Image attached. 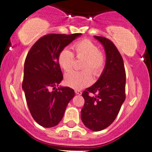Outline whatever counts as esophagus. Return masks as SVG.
<instances>
[{
    "label": "esophagus",
    "mask_w": 152,
    "mask_h": 152,
    "mask_svg": "<svg viewBox=\"0 0 152 152\" xmlns=\"http://www.w3.org/2000/svg\"><path fill=\"white\" fill-rule=\"evenodd\" d=\"M75 93H76V95H82V91L79 90H75Z\"/></svg>",
    "instance_id": "1"
}]
</instances>
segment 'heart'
Wrapping results in <instances>:
<instances>
[{"label": "heart", "mask_w": 152, "mask_h": 152, "mask_svg": "<svg viewBox=\"0 0 152 152\" xmlns=\"http://www.w3.org/2000/svg\"><path fill=\"white\" fill-rule=\"evenodd\" d=\"M73 50L76 56L85 57L82 65V68L88 70L82 71L71 70L65 74V85L71 88L82 89L92 83L93 77L91 73L99 76L103 70L105 65V58L103 53L99 51V47L91 40L87 39H82L76 42L73 45ZM74 55L68 48H63L58 55V63L64 70H70L73 65Z\"/></svg>", "instance_id": "obj_1"}]
</instances>
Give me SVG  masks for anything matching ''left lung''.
I'll use <instances>...</instances> for the list:
<instances>
[{
    "instance_id": "left-lung-1",
    "label": "left lung",
    "mask_w": 152,
    "mask_h": 152,
    "mask_svg": "<svg viewBox=\"0 0 152 152\" xmlns=\"http://www.w3.org/2000/svg\"><path fill=\"white\" fill-rule=\"evenodd\" d=\"M94 37L104 48L106 63L97 82L82 93L85 105L81 118L87 128L99 132L114 121L125 101L126 73L123 59L115 45L103 37Z\"/></svg>"
}]
</instances>
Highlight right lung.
Returning a JSON list of instances; mask_svg holds the SVG:
<instances>
[{
  "mask_svg": "<svg viewBox=\"0 0 152 152\" xmlns=\"http://www.w3.org/2000/svg\"><path fill=\"white\" fill-rule=\"evenodd\" d=\"M81 35H45L35 42L26 58L22 88L32 117L45 128L55 126L61 121L67 104L75 96L70 87L56 88L63 79L58 55Z\"/></svg>",
  "mask_w": 152,
  "mask_h": 152,
  "instance_id": "add662e5",
  "label": "right lung"
}]
</instances>
